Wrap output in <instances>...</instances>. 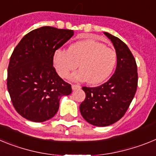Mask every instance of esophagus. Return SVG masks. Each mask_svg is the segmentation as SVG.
<instances>
[{"mask_svg":"<svg viewBox=\"0 0 156 156\" xmlns=\"http://www.w3.org/2000/svg\"><path fill=\"white\" fill-rule=\"evenodd\" d=\"M81 87L80 86V85L78 84H72V89L73 90H79V89H80Z\"/></svg>","mask_w":156,"mask_h":156,"instance_id":"esophagus-1","label":"esophagus"}]
</instances>
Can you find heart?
Returning a JSON list of instances; mask_svg holds the SVG:
<instances>
[{"instance_id": "heart-1", "label": "heart", "mask_w": 156, "mask_h": 156, "mask_svg": "<svg viewBox=\"0 0 156 156\" xmlns=\"http://www.w3.org/2000/svg\"><path fill=\"white\" fill-rule=\"evenodd\" d=\"M116 53L103 43L93 40L76 42L68 51L57 50L54 54V66L59 76L66 78L77 68L71 78L98 84L105 80L113 72L116 64Z\"/></svg>"}]
</instances>
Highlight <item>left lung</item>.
Listing matches in <instances>:
<instances>
[{
	"label": "left lung",
	"instance_id": "obj_1",
	"mask_svg": "<svg viewBox=\"0 0 156 156\" xmlns=\"http://www.w3.org/2000/svg\"><path fill=\"white\" fill-rule=\"evenodd\" d=\"M104 34L115 48V71L101 86L83 87L86 98L80 105L83 119L96 126L113 124L124 115L134 97L138 80L137 64L129 48L118 37L107 32Z\"/></svg>",
	"mask_w": 156,
	"mask_h": 156
}]
</instances>
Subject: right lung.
<instances>
[{"label": "right lung", "mask_w": 156, "mask_h": 156, "mask_svg": "<svg viewBox=\"0 0 156 156\" xmlns=\"http://www.w3.org/2000/svg\"><path fill=\"white\" fill-rule=\"evenodd\" d=\"M74 34L73 30L42 27L24 36L14 49L8 68V93L19 115L36 122L57 113L71 85L53 67L54 54Z\"/></svg>", "instance_id": "1"}]
</instances>
